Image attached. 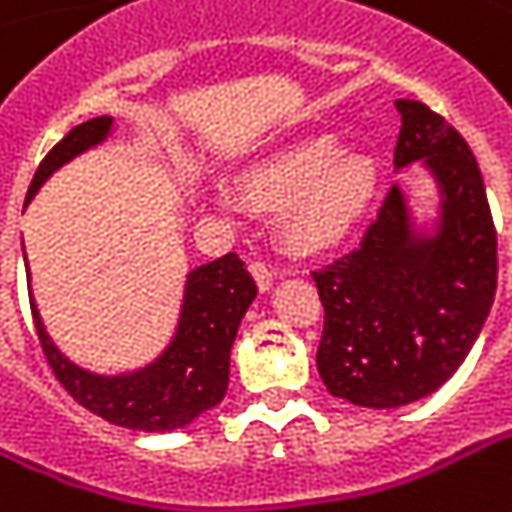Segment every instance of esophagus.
<instances>
[{
	"label": "esophagus",
	"instance_id": "1",
	"mask_svg": "<svg viewBox=\"0 0 512 512\" xmlns=\"http://www.w3.org/2000/svg\"><path fill=\"white\" fill-rule=\"evenodd\" d=\"M249 269H252V275H255L257 289H260V292H269L272 284H275V272H272V266H269L266 260H252V263H249Z\"/></svg>",
	"mask_w": 512,
	"mask_h": 512
}]
</instances>
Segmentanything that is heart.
I'll list each match as a JSON object with an SVG mask.
<instances>
[{"instance_id": "obj_1", "label": "heart", "mask_w": 512, "mask_h": 512, "mask_svg": "<svg viewBox=\"0 0 512 512\" xmlns=\"http://www.w3.org/2000/svg\"><path fill=\"white\" fill-rule=\"evenodd\" d=\"M376 188V162L330 133L286 138L237 176V194L257 208H281L278 226L298 252H324L362 220Z\"/></svg>"}]
</instances>
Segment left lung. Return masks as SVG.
<instances>
[{
	"mask_svg": "<svg viewBox=\"0 0 512 512\" xmlns=\"http://www.w3.org/2000/svg\"><path fill=\"white\" fill-rule=\"evenodd\" d=\"M394 167L420 162L437 191L432 226L394 185L356 252L313 272L324 304L316 365L333 397L400 408L461 368L496 298V228L461 133L420 101H394Z\"/></svg>",
	"mask_w": 512,
	"mask_h": 512,
	"instance_id": "left-lung-1",
	"label": "left lung"
}]
</instances>
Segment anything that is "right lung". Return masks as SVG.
Here are the masks:
<instances>
[{"mask_svg": "<svg viewBox=\"0 0 512 512\" xmlns=\"http://www.w3.org/2000/svg\"><path fill=\"white\" fill-rule=\"evenodd\" d=\"M112 136V115L75 127L37 167L25 205L72 159ZM31 275V272H28ZM255 278L234 252L202 263L185 275L179 321L167 347L147 365L124 374H95L75 365L51 342L37 304L31 313L54 376L83 408L136 432H176L214 408L228 391V359L237 327L255 301Z\"/></svg>", "mask_w": 512, "mask_h": 512, "instance_id": "add662e5", "label": "right lung"}]
</instances>
